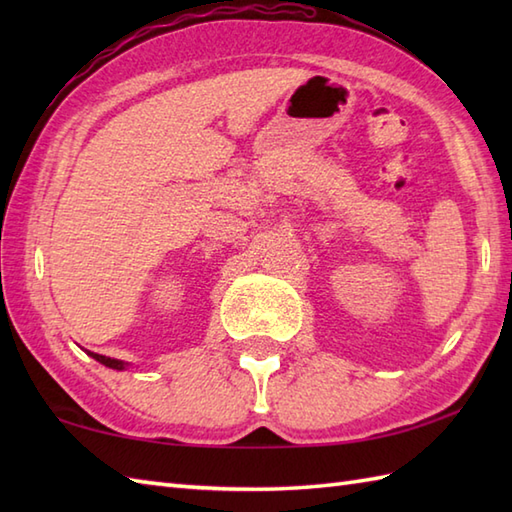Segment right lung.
Masks as SVG:
<instances>
[{
  "instance_id": "right-lung-1",
  "label": "right lung",
  "mask_w": 512,
  "mask_h": 512,
  "mask_svg": "<svg viewBox=\"0 0 512 512\" xmlns=\"http://www.w3.org/2000/svg\"><path fill=\"white\" fill-rule=\"evenodd\" d=\"M94 361H99L101 365H105V367H110V369H118V372H121V369H125V367H129V363H125V361H118V358H110V356H103V354H96V352H88Z\"/></svg>"
}]
</instances>
